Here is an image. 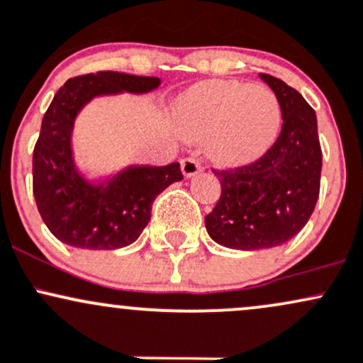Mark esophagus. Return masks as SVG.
Segmentation results:
<instances>
[{
  "label": "esophagus",
  "instance_id": "esophagus-1",
  "mask_svg": "<svg viewBox=\"0 0 363 363\" xmlns=\"http://www.w3.org/2000/svg\"><path fill=\"white\" fill-rule=\"evenodd\" d=\"M182 171L186 178H190L194 177V174L201 173L202 164L195 160V157H185V160L182 161Z\"/></svg>",
  "mask_w": 363,
  "mask_h": 363
}]
</instances>
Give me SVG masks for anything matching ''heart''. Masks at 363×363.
I'll list each match as a JSON object with an SVG mask.
<instances>
[{"label": "heart", "mask_w": 363, "mask_h": 363, "mask_svg": "<svg viewBox=\"0 0 363 363\" xmlns=\"http://www.w3.org/2000/svg\"><path fill=\"white\" fill-rule=\"evenodd\" d=\"M178 123L189 137L207 135L206 149L221 164H243L271 147L281 128V104L262 84L207 80L182 96Z\"/></svg>", "instance_id": "b5f03b06"}]
</instances>
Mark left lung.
<instances>
[{
	"mask_svg": "<svg viewBox=\"0 0 363 363\" xmlns=\"http://www.w3.org/2000/svg\"><path fill=\"white\" fill-rule=\"evenodd\" d=\"M281 104L283 127L259 160L216 169L221 195L206 216L214 242L236 250H262L288 242L307 225L320 190L323 150L317 118L302 94L260 73Z\"/></svg>",
	"mask_w": 363,
	"mask_h": 363,
	"instance_id": "1",
	"label": "left lung"
}]
</instances>
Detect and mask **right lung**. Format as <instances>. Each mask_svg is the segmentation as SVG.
<instances>
[{
  "label": "right lung",
  "instance_id": "right-lung-1",
  "mask_svg": "<svg viewBox=\"0 0 363 363\" xmlns=\"http://www.w3.org/2000/svg\"><path fill=\"white\" fill-rule=\"evenodd\" d=\"M157 85V77L96 72L67 80L52 97L32 156V190L40 218L60 242L89 250L127 247L147 226L154 199L183 180L180 162H169L130 166L113 180L94 185L73 164V120L85 103L103 94L149 92Z\"/></svg>",
  "mask_w": 363,
  "mask_h": 363
}]
</instances>
